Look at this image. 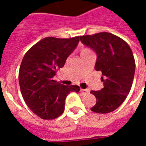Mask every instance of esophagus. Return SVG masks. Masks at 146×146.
I'll use <instances>...</instances> for the list:
<instances>
[{"instance_id":"esophagus-1","label":"esophagus","mask_w":146,"mask_h":146,"mask_svg":"<svg viewBox=\"0 0 146 146\" xmlns=\"http://www.w3.org/2000/svg\"><path fill=\"white\" fill-rule=\"evenodd\" d=\"M80 92L82 95H86V94L89 93V90L88 89H80Z\"/></svg>"}]
</instances>
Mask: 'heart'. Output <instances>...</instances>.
<instances>
[{
    "label": "heart",
    "instance_id": "obj_1",
    "mask_svg": "<svg viewBox=\"0 0 146 146\" xmlns=\"http://www.w3.org/2000/svg\"><path fill=\"white\" fill-rule=\"evenodd\" d=\"M89 52H92V50L89 48H82L81 49V54H85V53Z\"/></svg>",
    "mask_w": 146,
    "mask_h": 146
}]
</instances>
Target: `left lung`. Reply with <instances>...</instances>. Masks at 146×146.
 Returning a JSON list of instances; mask_svg holds the SVG:
<instances>
[{
    "label": "left lung",
    "mask_w": 146,
    "mask_h": 146,
    "mask_svg": "<svg viewBox=\"0 0 146 146\" xmlns=\"http://www.w3.org/2000/svg\"><path fill=\"white\" fill-rule=\"evenodd\" d=\"M80 41L97 54L95 69L102 73L104 88L91 91L96 104L91 111L108 113L116 110L129 95L136 63L129 44L121 38L110 33L80 36Z\"/></svg>",
    "instance_id": "8db88e82"
}]
</instances>
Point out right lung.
Wrapping results in <instances>:
<instances>
[{
  "instance_id": "add662e5",
  "label": "right lung",
  "mask_w": 146,
  "mask_h": 146,
  "mask_svg": "<svg viewBox=\"0 0 146 146\" xmlns=\"http://www.w3.org/2000/svg\"><path fill=\"white\" fill-rule=\"evenodd\" d=\"M79 42L80 36L47 37L24 55L19 71L20 91L27 106L42 119L52 120L61 115L67 95L80 90L76 85L64 86L53 80Z\"/></svg>"
}]
</instances>
